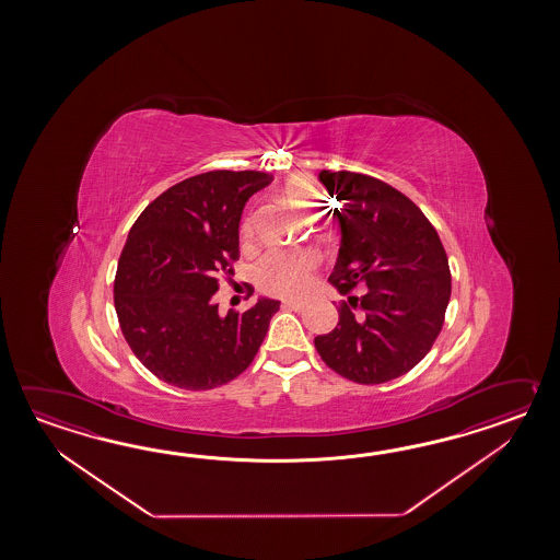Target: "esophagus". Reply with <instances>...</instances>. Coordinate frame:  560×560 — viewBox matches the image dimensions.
<instances>
[{
	"label": "esophagus",
	"mask_w": 560,
	"mask_h": 560,
	"mask_svg": "<svg viewBox=\"0 0 560 560\" xmlns=\"http://www.w3.org/2000/svg\"><path fill=\"white\" fill-rule=\"evenodd\" d=\"M304 302H292V300H285V302H282V308L284 310H296V312H300V310H304Z\"/></svg>",
	"instance_id": "1"
}]
</instances>
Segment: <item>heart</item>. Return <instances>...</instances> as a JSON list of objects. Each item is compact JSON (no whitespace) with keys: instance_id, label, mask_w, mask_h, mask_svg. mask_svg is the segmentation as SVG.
I'll return each instance as SVG.
<instances>
[{"instance_id":"heart-1","label":"heart","mask_w":560,"mask_h":560,"mask_svg":"<svg viewBox=\"0 0 560 560\" xmlns=\"http://www.w3.org/2000/svg\"><path fill=\"white\" fill-rule=\"evenodd\" d=\"M284 202L296 212L306 218L312 214L316 206V194L308 178L288 179L282 188ZM252 236V222L246 220L242 226V238ZM318 266L316 252L310 248H296V250H276L266 254L256 266V282L268 292H276L282 296H296L304 292L312 282V275Z\"/></svg>"}]
</instances>
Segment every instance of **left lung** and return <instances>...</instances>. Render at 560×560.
<instances>
[{
    "instance_id": "1",
    "label": "left lung",
    "mask_w": 560,
    "mask_h": 560,
    "mask_svg": "<svg viewBox=\"0 0 560 560\" xmlns=\"http://www.w3.org/2000/svg\"><path fill=\"white\" fill-rule=\"evenodd\" d=\"M336 196L340 250L328 282L350 294L330 334L314 338L326 366L358 384H382L415 369L441 334L451 268L434 226L417 203L382 179L322 170Z\"/></svg>"
}]
</instances>
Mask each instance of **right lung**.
<instances>
[{
	"label": "right lung",
	"mask_w": 560,
	"mask_h": 560,
	"mask_svg": "<svg viewBox=\"0 0 560 560\" xmlns=\"http://www.w3.org/2000/svg\"><path fill=\"white\" fill-rule=\"evenodd\" d=\"M264 172L215 170L158 196L119 256L114 304L131 352L160 381L210 390L248 369L280 302L220 316L214 294L238 260L240 218Z\"/></svg>",
	"instance_id": "obj_1"
}]
</instances>
